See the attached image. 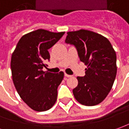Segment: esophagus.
<instances>
[{"mask_svg":"<svg viewBox=\"0 0 129 129\" xmlns=\"http://www.w3.org/2000/svg\"><path fill=\"white\" fill-rule=\"evenodd\" d=\"M65 76H66V78H71V77H72V76H70V75H68L67 73H65Z\"/></svg>","mask_w":129,"mask_h":129,"instance_id":"34e87169","label":"esophagus"}]
</instances>
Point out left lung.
<instances>
[{
	"label": "left lung",
	"instance_id": "obj_1",
	"mask_svg": "<svg viewBox=\"0 0 129 129\" xmlns=\"http://www.w3.org/2000/svg\"><path fill=\"white\" fill-rule=\"evenodd\" d=\"M67 35L66 42L76 46L80 61L87 66L85 76L77 77L73 95L81 105H98L107 96L116 78V52L107 38L94 31L81 29Z\"/></svg>",
	"mask_w": 129,
	"mask_h": 129
}]
</instances>
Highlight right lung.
Wrapping results in <instances>:
<instances>
[{"label": "right lung", "instance_id": "right-lung-1", "mask_svg": "<svg viewBox=\"0 0 129 129\" xmlns=\"http://www.w3.org/2000/svg\"><path fill=\"white\" fill-rule=\"evenodd\" d=\"M39 29L23 35L11 57L14 85L20 97L37 112L49 110L57 100V88L64 73H52L42 68L50 59L49 49L64 35Z\"/></svg>", "mask_w": 129, "mask_h": 129}]
</instances>
